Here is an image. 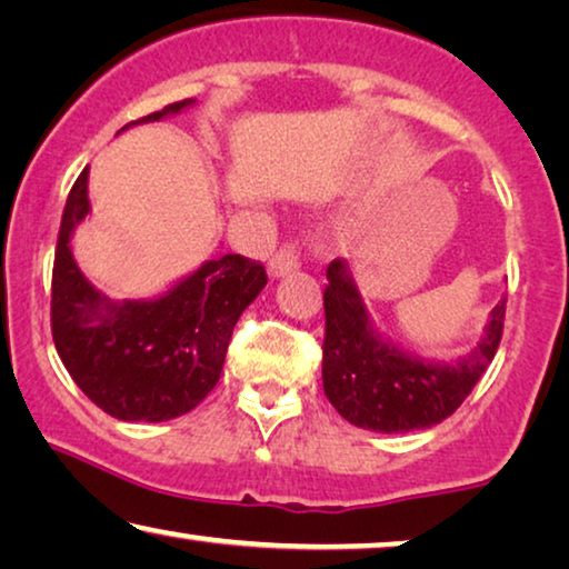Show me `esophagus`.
<instances>
[{"mask_svg":"<svg viewBox=\"0 0 569 569\" xmlns=\"http://www.w3.org/2000/svg\"><path fill=\"white\" fill-rule=\"evenodd\" d=\"M299 256H296V250L293 248H281L276 252L273 258H270V262H268V276L270 278H283V276H288V273H293V270H299Z\"/></svg>","mask_w":569,"mask_h":569,"instance_id":"obj_1","label":"esophagus"}]
</instances>
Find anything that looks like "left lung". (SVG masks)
Listing matches in <instances>:
<instances>
[{
    "label": "left lung",
    "mask_w": 569,
    "mask_h": 569,
    "mask_svg": "<svg viewBox=\"0 0 569 569\" xmlns=\"http://www.w3.org/2000/svg\"><path fill=\"white\" fill-rule=\"evenodd\" d=\"M325 360L329 403L355 427L403 435L429 429L460 409L498 350L506 296L496 303L478 345L452 362L406 352L380 335L347 260L327 268Z\"/></svg>",
    "instance_id": "left-lung-1"
}]
</instances>
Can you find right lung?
<instances>
[{
	"label": "right lung",
	"mask_w": 569,
	"mask_h": 569,
	"mask_svg": "<svg viewBox=\"0 0 569 569\" xmlns=\"http://www.w3.org/2000/svg\"><path fill=\"white\" fill-rule=\"evenodd\" d=\"M193 104L197 99L176 101L127 127L158 122ZM89 214L83 168L63 209L50 299L53 342L66 370L101 411L120 421L156 423L189 413L222 376L232 329L266 288V268L222 256L152 299L114 301L73 258L71 237Z\"/></svg>",
	"instance_id": "right-lung-1"
}]
</instances>
